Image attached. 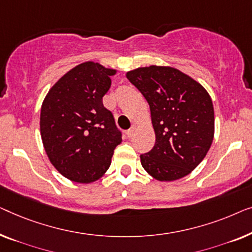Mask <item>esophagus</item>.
I'll list each match as a JSON object with an SVG mask.
<instances>
[{
    "instance_id": "esophagus-1",
    "label": "esophagus",
    "mask_w": 252,
    "mask_h": 252,
    "mask_svg": "<svg viewBox=\"0 0 252 252\" xmlns=\"http://www.w3.org/2000/svg\"><path fill=\"white\" fill-rule=\"evenodd\" d=\"M134 130H136V126H132L130 127L129 130L126 131V136L129 137V138H130V137H132V134H133V132H134Z\"/></svg>"
}]
</instances>
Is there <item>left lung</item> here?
<instances>
[{"mask_svg": "<svg viewBox=\"0 0 252 252\" xmlns=\"http://www.w3.org/2000/svg\"><path fill=\"white\" fill-rule=\"evenodd\" d=\"M126 79L151 109L155 145L140 155L143 168L158 180L183 178L200 164L215 132L214 106L201 84L171 67L130 70Z\"/></svg>", "mask_w": 252, "mask_h": 252, "instance_id": "8db88e82", "label": "left lung"}]
</instances>
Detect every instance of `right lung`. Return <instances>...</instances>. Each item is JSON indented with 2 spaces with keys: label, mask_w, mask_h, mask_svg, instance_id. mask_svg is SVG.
<instances>
[{
  "label": "right lung",
  "mask_w": 252,
  "mask_h": 252,
  "mask_svg": "<svg viewBox=\"0 0 252 252\" xmlns=\"http://www.w3.org/2000/svg\"><path fill=\"white\" fill-rule=\"evenodd\" d=\"M114 74L97 63H81L51 88L42 104L45 152L55 168L73 182L100 178L122 141L114 116L102 104Z\"/></svg>",
  "instance_id": "1"
}]
</instances>
